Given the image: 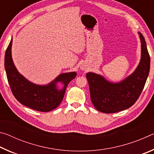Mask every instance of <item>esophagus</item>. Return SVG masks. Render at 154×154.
<instances>
[{
	"instance_id": "34e87169",
	"label": "esophagus",
	"mask_w": 154,
	"mask_h": 154,
	"mask_svg": "<svg viewBox=\"0 0 154 154\" xmlns=\"http://www.w3.org/2000/svg\"><path fill=\"white\" fill-rule=\"evenodd\" d=\"M80 69L82 70V71H87V70H88V66L85 64H82L80 66Z\"/></svg>"
}]
</instances>
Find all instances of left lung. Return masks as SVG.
<instances>
[{"label": "left lung", "instance_id": "1", "mask_svg": "<svg viewBox=\"0 0 154 154\" xmlns=\"http://www.w3.org/2000/svg\"><path fill=\"white\" fill-rule=\"evenodd\" d=\"M140 41V62L132 73L118 82L109 81L103 75L88 72L90 98L98 111L113 113L126 110L135 103L142 92L150 69V57L142 34L138 32Z\"/></svg>", "mask_w": 154, "mask_h": 154}]
</instances>
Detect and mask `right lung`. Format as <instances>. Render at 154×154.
<instances>
[{
    "label": "right lung",
    "mask_w": 154,
    "mask_h": 154,
    "mask_svg": "<svg viewBox=\"0 0 154 154\" xmlns=\"http://www.w3.org/2000/svg\"><path fill=\"white\" fill-rule=\"evenodd\" d=\"M12 43L13 37L5 52V68L15 98L23 105L38 111L48 112L58 107L63 100L68 84L76 77L77 72L61 73L45 85L31 82L15 66L11 54Z\"/></svg>",
    "instance_id": "add662e5"
}]
</instances>
